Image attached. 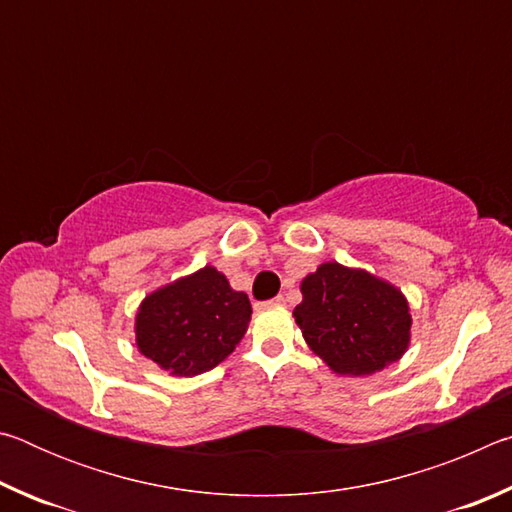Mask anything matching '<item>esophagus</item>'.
I'll list each match as a JSON object with an SVG mask.
<instances>
[{
	"label": "esophagus",
	"mask_w": 512,
	"mask_h": 512,
	"mask_svg": "<svg viewBox=\"0 0 512 512\" xmlns=\"http://www.w3.org/2000/svg\"><path fill=\"white\" fill-rule=\"evenodd\" d=\"M266 305H277V307H280V305H284V296H275L273 300H268Z\"/></svg>",
	"instance_id": "esophagus-1"
}]
</instances>
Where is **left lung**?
I'll return each instance as SVG.
<instances>
[{
	"instance_id": "obj_1",
	"label": "left lung",
	"mask_w": 512,
	"mask_h": 512,
	"mask_svg": "<svg viewBox=\"0 0 512 512\" xmlns=\"http://www.w3.org/2000/svg\"><path fill=\"white\" fill-rule=\"evenodd\" d=\"M300 291L293 316L302 336L339 375H372L409 345V305L375 275L329 262L307 275Z\"/></svg>"
}]
</instances>
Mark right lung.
<instances>
[{
  "label": "right lung",
  "instance_id": "1",
  "mask_svg": "<svg viewBox=\"0 0 512 512\" xmlns=\"http://www.w3.org/2000/svg\"><path fill=\"white\" fill-rule=\"evenodd\" d=\"M253 307L232 291L225 275L205 266L142 302L137 345L146 359L171 375L194 377L228 357L244 339Z\"/></svg>",
  "mask_w": 512,
  "mask_h": 512
}]
</instances>
